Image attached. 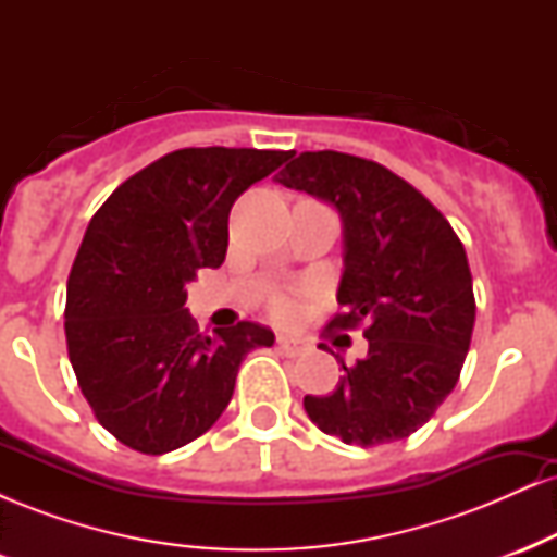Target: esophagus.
Returning a JSON list of instances; mask_svg holds the SVG:
<instances>
[{"mask_svg": "<svg viewBox=\"0 0 557 557\" xmlns=\"http://www.w3.org/2000/svg\"><path fill=\"white\" fill-rule=\"evenodd\" d=\"M277 348L283 350L285 356H290V359H296V356H300L306 350V345L304 343H298V341H293V337H285V335H280L277 337Z\"/></svg>", "mask_w": 557, "mask_h": 557, "instance_id": "34e87169", "label": "esophagus"}]
</instances>
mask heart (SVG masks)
Segmentation results:
<instances>
[{
	"label": "heart",
	"mask_w": 557,
	"mask_h": 557,
	"mask_svg": "<svg viewBox=\"0 0 557 557\" xmlns=\"http://www.w3.org/2000/svg\"><path fill=\"white\" fill-rule=\"evenodd\" d=\"M280 311H287V304L283 300V304H280Z\"/></svg>",
	"instance_id": "obj_1"
}]
</instances>
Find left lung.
<instances>
[{"label":"left lung","instance_id":"left-lung-1","mask_svg":"<svg viewBox=\"0 0 557 557\" xmlns=\"http://www.w3.org/2000/svg\"><path fill=\"white\" fill-rule=\"evenodd\" d=\"M330 203L343 225L330 330L367 324L369 350L330 395H306L309 419L345 445H382L424 426L456 387L474 332L463 243L413 185L369 159L304 151L277 177Z\"/></svg>","mask_w":557,"mask_h":557}]
</instances>
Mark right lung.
Wrapping results in <instances>:
<instances>
[{
	"label": "right lung",
	"mask_w": 557,
	"mask_h": 557,
	"mask_svg": "<svg viewBox=\"0 0 557 557\" xmlns=\"http://www.w3.org/2000/svg\"><path fill=\"white\" fill-rule=\"evenodd\" d=\"M287 159L225 146L172 151L88 222L67 280V354L99 424L133 450L162 456L207 432L248 350L274 343L257 322L198 335L185 285L225 261L235 198Z\"/></svg>",
	"instance_id": "obj_1"
}]
</instances>
